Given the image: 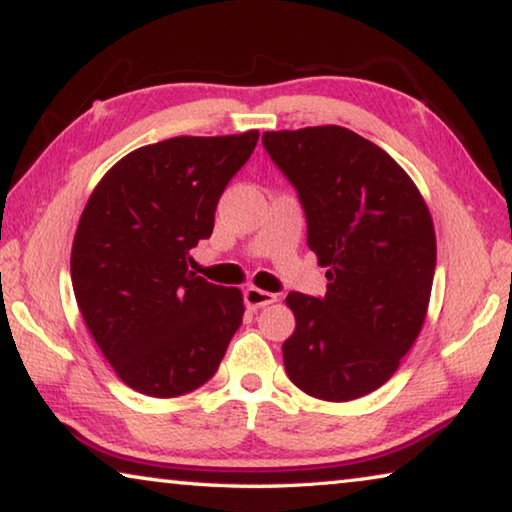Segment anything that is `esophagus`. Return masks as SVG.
<instances>
[{
    "label": "esophagus",
    "instance_id": "34e87169",
    "mask_svg": "<svg viewBox=\"0 0 512 512\" xmlns=\"http://www.w3.org/2000/svg\"><path fill=\"white\" fill-rule=\"evenodd\" d=\"M275 300H277L275 293H268V291H262V289H257V287H248L244 291V302H246L248 309L266 307V305H271V302H275Z\"/></svg>",
    "mask_w": 512,
    "mask_h": 512
}]
</instances>
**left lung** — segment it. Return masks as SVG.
<instances>
[{
	"label": "left lung",
	"instance_id": "1",
	"mask_svg": "<svg viewBox=\"0 0 512 512\" xmlns=\"http://www.w3.org/2000/svg\"><path fill=\"white\" fill-rule=\"evenodd\" d=\"M327 266L323 298L289 293L296 329L282 345L300 391L350 402L395 375L427 316L436 232L429 207L391 155L343 126L262 135Z\"/></svg>",
	"mask_w": 512,
	"mask_h": 512
}]
</instances>
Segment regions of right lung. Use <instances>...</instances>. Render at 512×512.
<instances>
[{"instance_id":"right-lung-1","label":"right lung","mask_w":512,"mask_h":512,"mask_svg":"<svg viewBox=\"0 0 512 512\" xmlns=\"http://www.w3.org/2000/svg\"><path fill=\"white\" fill-rule=\"evenodd\" d=\"M257 131L142 146L94 187L72 246V287L103 357L133 391L178 397L219 368L244 296L189 271Z\"/></svg>"}]
</instances>
